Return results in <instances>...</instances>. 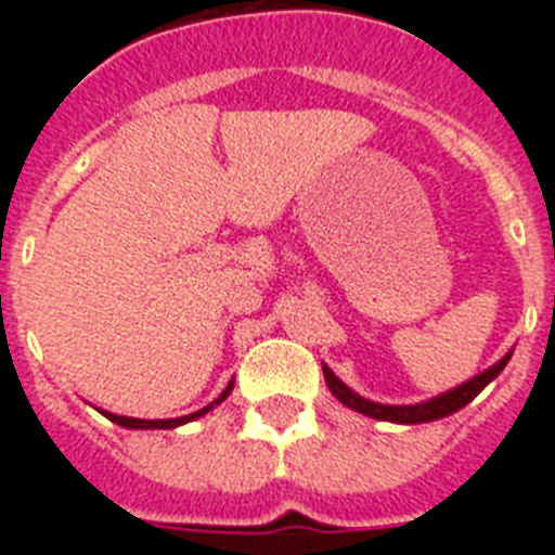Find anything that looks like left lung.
Masks as SVG:
<instances>
[{
  "label": "left lung",
  "mask_w": 555,
  "mask_h": 555,
  "mask_svg": "<svg viewBox=\"0 0 555 555\" xmlns=\"http://www.w3.org/2000/svg\"><path fill=\"white\" fill-rule=\"evenodd\" d=\"M508 358H512V352L508 356H503L494 366H489L487 372H480L478 377H473V380H467L464 386H459V389L448 391V395H439L434 397V400H428V403H416V405H380V403H372V400H364V397H358L356 391L347 389L341 380H338L336 375H333L327 366H322V372H325V380H327V389L336 395V400H341V403L347 405V409L358 411V414H366V416H375V420H386V423H405V425H414V423H430V420H439V416H448L453 414V411L464 409V405L469 403V400H475V397L483 391V386L489 384V380H494V377L503 372V366L508 364Z\"/></svg>",
  "instance_id": "left-lung-1"
}]
</instances>
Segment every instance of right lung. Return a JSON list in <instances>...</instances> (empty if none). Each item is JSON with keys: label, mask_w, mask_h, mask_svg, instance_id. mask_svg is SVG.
<instances>
[{"label": "right lung", "mask_w": 555, "mask_h": 555, "mask_svg": "<svg viewBox=\"0 0 555 555\" xmlns=\"http://www.w3.org/2000/svg\"><path fill=\"white\" fill-rule=\"evenodd\" d=\"M230 389H233V384L228 386V389L222 391V395H219V400L217 403H210L208 409H203V411H197V414H189V416H180V420H132V416H119V414H107V411H102V414L107 416V420H111V423H116V425H125V428H178V425H183V423H191V420H197V416H203L205 411H210L214 409V405H219L224 400V397L230 395Z\"/></svg>", "instance_id": "obj_1"}]
</instances>
